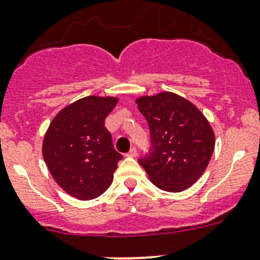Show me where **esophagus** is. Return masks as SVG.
Instances as JSON below:
<instances>
[{"instance_id": "obj_1", "label": "esophagus", "mask_w": 260, "mask_h": 260, "mask_svg": "<svg viewBox=\"0 0 260 260\" xmlns=\"http://www.w3.org/2000/svg\"><path fill=\"white\" fill-rule=\"evenodd\" d=\"M127 156H129V157H136V156H137V148L136 147L131 148L129 152L127 153Z\"/></svg>"}]
</instances>
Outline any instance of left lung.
Instances as JSON below:
<instances>
[{"label":"left lung","instance_id":"8db88e82","mask_svg":"<svg viewBox=\"0 0 260 260\" xmlns=\"http://www.w3.org/2000/svg\"><path fill=\"white\" fill-rule=\"evenodd\" d=\"M150 129L151 146L138 158L150 180L166 191H181L202 176L215 148V135L205 115L173 92L137 100Z\"/></svg>","mask_w":260,"mask_h":260}]
</instances>
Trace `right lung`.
I'll return each instance as SVG.
<instances>
[{
    "label": "right lung",
    "instance_id": "add662e5",
    "mask_svg": "<svg viewBox=\"0 0 260 260\" xmlns=\"http://www.w3.org/2000/svg\"><path fill=\"white\" fill-rule=\"evenodd\" d=\"M117 102L99 96L77 100L55 115L45 133V164L58 185L77 200L102 196L123 158L105 127V118Z\"/></svg>",
    "mask_w": 260,
    "mask_h": 260
}]
</instances>
